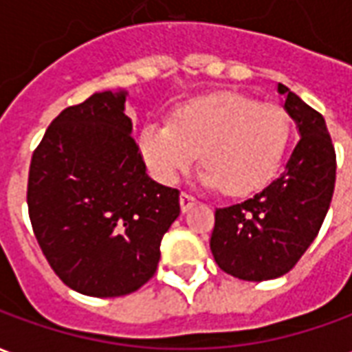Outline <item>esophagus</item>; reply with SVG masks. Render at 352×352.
Returning a JSON list of instances; mask_svg holds the SVG:
<instances>
[{
    "instance_id": "34e87169",
    "label": "esophagus",
    "mask_w": 352,
    "mask_h": 352,
    "mask_svg": "<svg viewBox=\"0 0 352 352\" xmlns=\"http://www.w3.org/2000/svg\"><path fill=\"white\" fill-rule=\"evenodd\" d=\"M179 204H181V211L186 213V211L196 204V198L190 196V194H186V192H183V194H181V198H179Z\"/></svg>"
}]
</instances>
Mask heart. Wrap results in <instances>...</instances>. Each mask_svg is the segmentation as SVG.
Returning <instances> with one entry per match:
<instances>
[{"mask_svg": "<svg viewBox=\"0 0 352 352\" xmlns=\"http://www.w3.org/2000/svg\"><path fill=\"white\" fill-rule=\"evenodd\" d=\"M288 141L290 120L283 109L243 94L211 92L181 103L171 122L145 124L138 146L160 183H175L199 151L201 183L222 186L228 194H249L275 175Z\"/></svg>", "mask_w": 352, "mask_h": 352, "instance_id": "heart-1", "label": "heart"}]
</instances>
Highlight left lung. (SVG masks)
Listing matches in <instances>:
<instances>
[{
	"label": "left lung",
	"instance_id": "left-lung-1",
	"mask_svg": "<svg viewBox=\"0 0 352 352\" xmlns=\"http://www.w3.org/2000/svg\"><path fill=\"white\" fill-rule=\"evenodd\" d=\"M300 141L285 171L236 206L214 211L211 252L221 270L243 280L290 272L324 222L336 184V151L322 115L277 85Z\"/></svg>",
	"mask_w": 352,
	"mask_h": 352
}]
</instances>
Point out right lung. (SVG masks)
I'll return each instance as SVG.
<instances>
[{
    "instance_id": "1",
    "label": "right lung",
    "mask_w": 352,
    "mask_h": 352,
    "mask_svg": "<svg viewBox=\"0 0 352 352\" xmlns=\"http://www.w3.org/2000/svg\"><path fill=\"white\" fill-rule=\"evenodd\" d=\"M126 98L103 90L64 109L30 166L28 209L43 254L67 287L94 298L143 287L181 213L179 190L146 175Z\"/></svg>"
}]
</instances>
